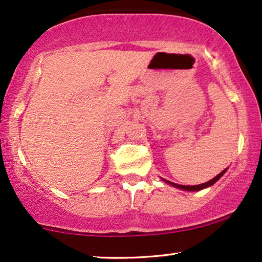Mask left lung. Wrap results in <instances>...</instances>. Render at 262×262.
Masks as SVG:
<instances>
[{"label": "left lung", "mask_w": 262, "mask_h": 262, "mask_svg": "<svg viewBox=\"0 0 262 262\" xmlns=\"http://www.w3.org/2000/svg\"><path fill=\"white\" fill-rule=\"evenodd\" d=\"M225 171H226V169L221 171V173H220L219 175H216V177H215L214 179H211V180L208 181V183H204V184H201V185H193V186H185V185H178V184L170 183V181H168V180H164V181H165V183L169 184V185H173V186H175V187L181 188V190H187V191H200V190H202V188L209 187V186H211V185H213V184L216 183V181L219 180V179H220L221 177H223V175L225 174Z\"/></svg>", "instance_id": "obj_1"}]
</instances>
